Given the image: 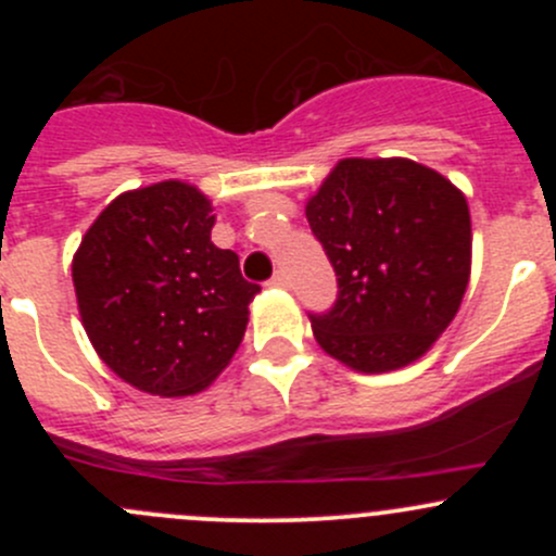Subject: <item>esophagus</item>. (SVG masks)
Returning <instances> with one entry per match:
<instances>
[{
	"mask_svg": "<svg viewBox=\"0 0 556 556\" xmlns=\"http://www.w3.org/2000/svg\"><path fill=\"white\" fill-rule=\"evenodd\" d=\"M268 285H274V288H288L290 279H288V274H285V271H277V274H274L271 282H268Z\"/></svg>",
	"mask_w": 556,
	"mask_h": 556,
	"instance_id": "1",
	"label": "esophagus"
}]
</instances>
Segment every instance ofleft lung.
<instances>
[{
	"instance_id": "obj_1",
	"label": "left lung",
	"mask_w": 556,
	"mask_h": 556,
	"mask_svg": "<svg viewBox=\"0 0 556 556\" xmlns=\"http://www.w3.org/2000/svg\"><path fill=\"white\" fill-rule=\"evenodd\" d=\"M306 220L339 277L317 344L357 374L419 361L463 304L470 212L444 174L408 159H341L306 201Z\"/></svg>"
}]
</instances>
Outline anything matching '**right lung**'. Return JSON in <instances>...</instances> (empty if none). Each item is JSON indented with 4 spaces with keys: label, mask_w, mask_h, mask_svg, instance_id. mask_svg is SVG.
Masks as SVG:
<instances>
[{
    "label": "right lung",
    "mask_w": 556,
    "mask_h": 556,
    "mask_svg": "<svg viewBox=\"0 0 556 556\" xmlns=\"http://www.w3.org/2000/svg\"><path fill=\"white\" fill-rule=\"evenodd\" d=\"M210 195L182 179L126 190L72 257L77 309L112 374L161 397L195 395L239 350L261 288L212 244Z\"/></svg>",
    "instance_id": "obj_1"
}]
</instances>
